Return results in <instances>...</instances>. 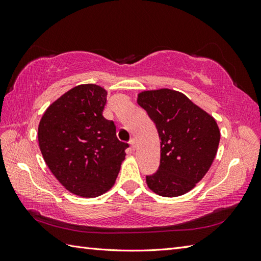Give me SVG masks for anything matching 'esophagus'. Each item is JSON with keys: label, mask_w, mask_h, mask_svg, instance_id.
Wrapping results in <instances>:
<instances>
[{"label": "esophagus", "mask_w": 261, "mask_h": 261, "mask_svg": "<svg viewBox=\"0 0 261 261\" xmlns=\"http://www.w3.org/2000/svg\"><path fill=\"white\" fill-rule=\"evenodd\" d=\"M129 143H130V146H131L132 148H134V149L136 148V146H137V142H136V139H134V138H132V139L130 140V142H129Z\"/></svg>", "instance_id": "1"}]
</instances>
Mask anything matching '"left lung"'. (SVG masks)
<instances>
[{
  "instance_id": "1",
  "label": "left lung",
  "mask_w": 261,
  "mask_h": 261,
  "mask_svg": "<svg viewBox=\"0 0 261 261\" xmlns=\"http://www.w3.org/2000/svg\"><path fill=\"white\" fill-rule=\"evenodd\" d=\"M138 104L156 124L160 165L147 176L150 190L164 197L192 191L207 173L218 152L220 129L215 119L180 92L170 88L143 91Z\"/></svg>"
}]
</instances>
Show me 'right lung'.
<instances>
[{
	"instance_id": "right-lung-1",
	"label": "right lung",
	"mask_w": 261,
	"mask_h": 261,
	"mask_svg": "<svg viewBox=\"0 0 261 261\" xmlns=\"http://www.w3.org/2000/svg\"><path fill=\"white\" fill-rule=\"evenodd\" d=\"M108 92L82 84L45 111L38 126L42 157L66 190L97 197L114 185L129 145L116 138L113 121L103 116Z\"/></svg>"
}]
</instances>
